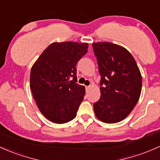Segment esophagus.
Instances as JSON below:
<instances>
[{
	"label": "esophagus",
	"mask_w": 160,
	"mask_h": 160,
	"mask_svg": "<svg viewBox=\"0 0 160 160\" xmlns=\"http://www.w3.org/2000/svg\"><path fill=\"white\" fill-rule=\"evenodd\" d=\"M90 88H91L90 86H87V87H86V91H89V89H90Z\"/></svg>",
	"instance_id": "obj_1"
}]
</instances>
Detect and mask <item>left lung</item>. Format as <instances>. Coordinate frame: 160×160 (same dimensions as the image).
I'll return each mask as SVG.
<instances>
[{"instance_id":"8db88e82","label":"left lung","mask_w":160,"mask_h":160,"mask_svg":"<svg viewBox=\"0 0 160 160\" xmlns=\"http://www.w3.org/2000/svg\"><path fill=\"white\" fill-rule=\"evenodd\" d=\"M101 75L99 101L94 112L101 122L112 124L125 118L139 100L142 77L134 57L111 42L92 43Z\"/></svg>"}]
</instances>
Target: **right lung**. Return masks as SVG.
Returning a JSON list of instances; mask_svg holds the SVG:
<instances>
[{
    "label": "right lung",
    "mask_w": 160,
    "mask_h": 160,
    "mask_svg": "<svg viewBox=\"0 0 160 160\" xmlns=\"http://www.w3.org/2000/svg\"><path fill=\"white\" fill-rule=\"evenodd\" d=\"M87 43L53 42L32 67L30 89L38 109L51 122L73 120L85 96L77 83V63L88 48Z\"/></svg>",
    "instance_id": "obj_1"
}]
</instances>
